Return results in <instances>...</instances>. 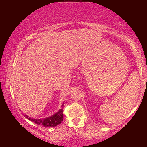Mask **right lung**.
<instances>
[{"mask_svg":"<svg viewBox=\"0 0 147 147\" xmlns=\"http://www.w3.org/2000/svg\"><path fill=\"white\" fill-rule=\"evenodd\" d=\"M61 109H59L58 112L54 114L53 116L49 117L45 119H34L32 117H29L28 116L24 115V116L28 119V120L34 122L38 125H41L44 127H54L58 124H61L62 121L63 119V104L61 106Z\"/></svg>","mask_w":147,"mask_h":147,"instance_id":"1","label":"right lung"}]
</instances>
